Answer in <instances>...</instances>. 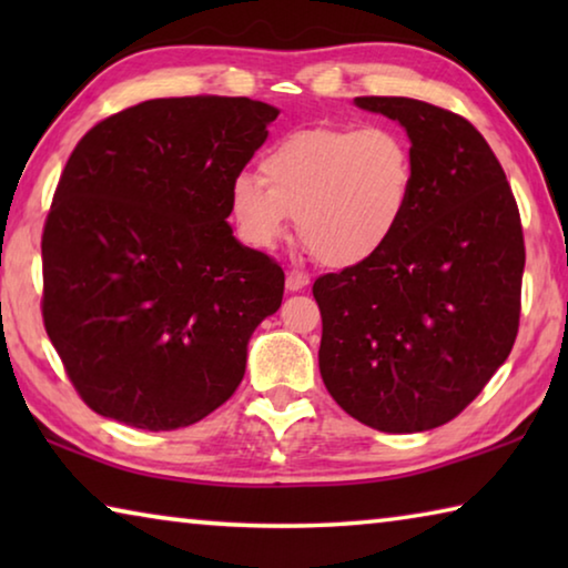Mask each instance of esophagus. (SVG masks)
<instances>
[{
	"label": "esophagus",
	"mask_w": 568,
	"mask_h": 568,
	"mask_svg": "<svg viewBox=\"0 0 568 568\" xmlns=\"http://www.w3.org/2000/svg\"><path fill=\"white\" fill-rule=\"evenodd\" d=\"M307 285H311V277H307V273H303V271H291L285 277V287L291 293L303 291V287H307Z\"/></svg>",
	"instance_id": "1"
}]
</instances>
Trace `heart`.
I'll return each instance as SVG.
<instances>
[{"instance_id": "obj_1", "label": "heart", "mask_w": 568, "mask_h": 568, "mask_svg": "<svg viewBox=\"0 0 568 568\" xmlns=\"http://www.w3.org/2000/svg\"><path fill=\"white\" fill-rule=\"evenodd\" d=\"M410 142L390 124H318L285 134L261 160V180L237 175L230 215L237 235L273 250L297 223L303 245L328 267L381 255L416 203Z\"/></svg>"}]
</instances>
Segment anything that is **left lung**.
<instances>
[{
	"instance_id": "left-lung-1",
	"label": "left lung",
	"mask_w": 568,
	"mask_h": 568,
	"mask_svg": "<svg viewBox=\"0 0 568 568\" xmlns=\"http://www.w3.org/2000/svg\"><path fill=\"white\" fill-rule=\"evenodd\" d=\"M406 130L416 203L373 261L328 273L321 376L335 403L383 434L456 418L514 348L524 233L504 168L458 114L410 98H355Z\"/></svg>"
}]
</instances>
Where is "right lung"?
<instances>
[{"label": "right lung", "mask_w": 568, "mask_h": 568, "mask_svg": "<svg viewBox=\"0 0 568 568\" xmlns=\"http://www.w3.org/2000/svg\"><path fill=\"white\" fill-rule=\"evenodd\" d=\"M277 114L247 98L148 100L77 142L44 223L42 315L94 413L175 430L240 386L285 275L235 240L230 185Z\"/></svg>", "instance_id": "right-lung-1"}]
</instances>
